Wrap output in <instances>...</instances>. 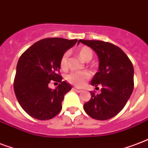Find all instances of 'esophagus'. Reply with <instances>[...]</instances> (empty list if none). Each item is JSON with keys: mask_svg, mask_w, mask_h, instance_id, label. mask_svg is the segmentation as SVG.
Segmentation results:
<instances>
[{"mask_svg": "<svg viewBox=\"0 0 148 148\" xmlns=\"http://www.w3.org/2000/svg\"><path fill=\"white\" fill-rule=\"evenodd\" d=\"M73 90H74V91H75V92H82V90H81V89H78V88H73Z\"/></svg>", "mask_w": 148, "mask_h": 148, "instance_id": "1", "label": "esophagus"}]
</instances>
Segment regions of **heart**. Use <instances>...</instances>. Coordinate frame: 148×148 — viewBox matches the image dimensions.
Here are the masks:
<instances>
[{
  "label": "heart",
  "mask_w": 148,
  "mask_h": 148,
  "mask_svg": "<svg viewBox=\"0 0 148 148\" xmlns=\"http://www.w3.org/2000/svg\"><path fill=\"white\" fill-rule=\"evenodd\" d=\"M78 54L81 59L84 61L91 60L92 56H93L92 50L88 47H82V49L79 50ZM67 58H68V53H65L60 59L61 69H67ZM90 77H91L90 72L87 71H77L71 72L69 74L66 75V81L71 84H74L77 87H81Z\"/></svg>",
  "instance_id": "heart-1"
}]
</instances>
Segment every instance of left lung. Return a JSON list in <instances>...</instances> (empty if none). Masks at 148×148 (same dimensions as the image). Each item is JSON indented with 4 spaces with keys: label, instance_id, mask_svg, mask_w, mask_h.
<instances>
[{
    "label": "left lung",
    "instance_id": "8db88e82",
    "mask_svg": "<svg viewBox=\"0 0 148 148\" xmlns=\"http://www.w3.org/2000/svg\"><path fill=\"white\" fill-rule=\"evenodd\" d=\"M80 42L91 47L98 55L99 71L91 84L96 88L101 85L100 94L91 92V99L84 105V111L98 120L111 119L123 109L133 92V64L119 47L110 42L79 39Z\"/></svg>",
    "mask_w": 148,
    "mask_h": 148
}]
</instances>
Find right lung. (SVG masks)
<instances>
[{
	"mask_svg": "<svg viewBox=\"0 0 148 148\" xmlns=\"http://www.w3.org/2000/svg\"><path fill=\"white\" fill-rule=\"evenodd\" d=\"M77 39L47 38L39 40L21 54L16 67L14 90L21 108L30 116L47 120L61 111L64 95L71 85L58 72L64 53L74 47ZM50 80L60 82L55 89H49Z\"/></svg>",
	"mask_w": 148,
	"mask_h": 148,
	"instance_id": "1",
	"label": "right lung"
}]
</instances>
